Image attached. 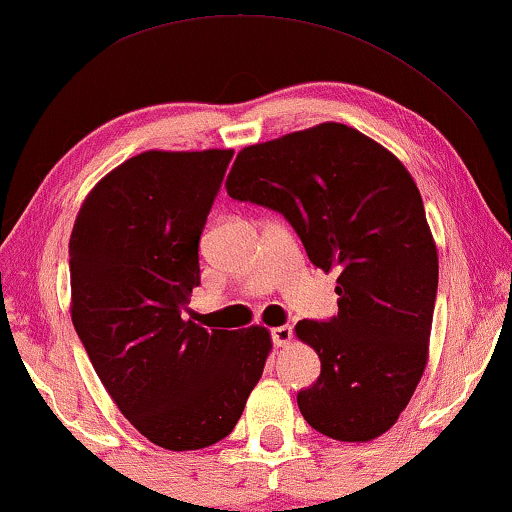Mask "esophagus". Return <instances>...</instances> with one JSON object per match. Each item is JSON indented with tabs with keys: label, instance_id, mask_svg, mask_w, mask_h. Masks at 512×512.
<instances>
[{
	"label": "esophagus",
	"instance_id": "34e87169",
	"mask_svg": "<svg viewBox=\"0 0 512 512\" xmlns=\"http://www.w3.org/2000/svg\"><path fill=\"white\" fill-rule=\"evenodd\" d=\"M271 338H273V345H276V348H285V345H290V341H292V327H287V325L273 327Z\"/></svg>",
	"mask_w": 512,
	"mask_h": 512
}]
</instances>
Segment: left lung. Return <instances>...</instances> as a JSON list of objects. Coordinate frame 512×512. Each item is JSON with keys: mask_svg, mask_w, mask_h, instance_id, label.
Returning <instances> with one entry per match:
<instances>
[{"mask_svg": "<svg viewBox=\"0 0 512 512\" xmlns=\"http://www.w3.org/2000/svg\"><path fill=\"white\" fill-rule=\"evenodd\" d=\"M227 194L285 215L306 255L336 271L338 315L297 322L320 376L297 394L304 420L334 441L383 436L429 359L438 253L420 190L397 155L322 122L236 155Z\"/></svg>", "mask_w": 512, "mask_h": 512, "instance_id": "obj_1", "label": "left lung"}]
</instances>
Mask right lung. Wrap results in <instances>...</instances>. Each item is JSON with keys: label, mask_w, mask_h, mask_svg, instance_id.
Wrapping results in <instances>:
<instances>
[{"label": "right lung", "mask_w": 512, "mask_h": 512, "mask_svg": "<svg viewBox=\"0 0 512 512\" xmlns=\"http://www.w3.org/2000/svg\"><path fill=\"white\" fill-rule=\"evenodd\" d=\"M234 150H146L92 187L69 239L71 322L120 413L164 450L232 434L271 352L269 329L187 315L199 239Z\"/></svg>", "instance_id": "1"}]
</instances>
